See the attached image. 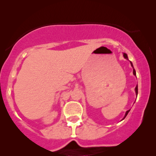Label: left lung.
Returning a JSON list of instances; mask_svg holds the SVG:
<instances>
[{
    "instance_id": "1",
    "label": "left lung",
    "mask_w": 156,
    "mask_h": 156,
    "mask_svg": "<svg viewBox=\"0 0 156 156\" xmlns=\"http://www.w3.org/2000/svg\"><path fill=\"white\" fill-rule=\"evenodd\" d=\"M123 57H124L125 58L127 59V60H128V57H127V55H126V54H125V53L123 54ZM130 64H131V66H132V67H133V64H132L131 62H130ZM133 75L136 76V71H135L134 69H133ZM135 92H136V94H137V93H138V90H137V87H135ZM129 112V110L126 111V114H125V116H124V118H123V119H125V117H126V115H127V114H128V112Z\"/></svg>"
}]
</instances>
